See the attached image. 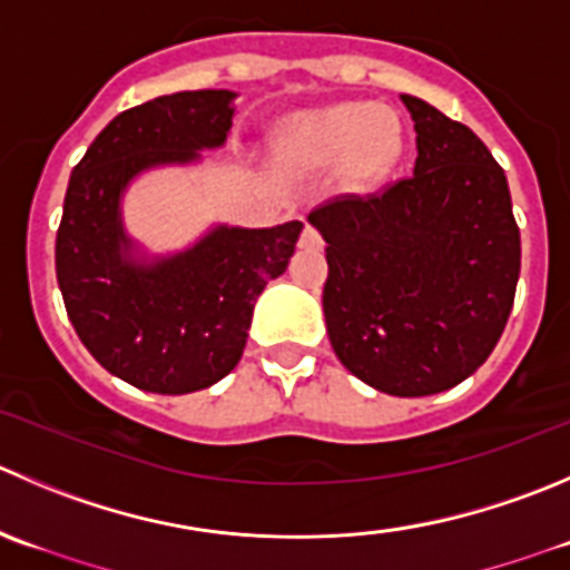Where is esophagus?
Returning <instances> with one entry per match:
<instances>
[{
    "label": "esophagus",
    "mask_w": 570,
    "mask_h": 570,
    "mask_svg": "<svg viewBox=\"0 0 570 570\" xmlns=\"http://www.w3.org/2000/svg\"><path fill=\"white\" fill-rule=\"evenodd\" d=\"M301 247H323V239H320V234L312 228V225H306V228H303Z\"/></svg>",
    "instance_id": "obj_1"
}]
</instances>
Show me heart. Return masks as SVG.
<instances>
[{
    "label": "heart",
    "mask_w": 570,
    "mask_h": 570,
    "mask_svg": "<svg viewBox=\"0 0 570 570\" xmlns=\"http://www.w3.org/2000/svg\"><path fill=\"white\" fill-rule=\"evenodd\" d=\"M297 150L317 164L347 161L358 184L390 167L397 150V125L379 105L342 102L317 110L297 125Z\"/></svg>",
    "instance_id": "heart-1"
}]
</instances>
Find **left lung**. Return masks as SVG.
Returning <instances> with one entry per match:
<instances>
[{
	"label": "left lung",
	"mask_w": 570,
	"mask_h": 570,
	"mask_svg": "<svg viewBox=\"0 0 570 570\" xmlns=\"http://www.w3.org/2000/svg\"><path fill=\"white\" fill-rule=\"evenodd\" d=\"M414 173L373 197H340L308 223L325 239L323 312L340 362L397 397L456 386L493 353L515 301L521 234L482 138L401 94Z\"/></svg>",
	"instance_id": "8db88e82"
}]
</instances>
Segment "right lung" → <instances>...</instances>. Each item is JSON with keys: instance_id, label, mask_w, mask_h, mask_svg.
Returning <instances> with one entry per match:
<instances>
[{"instance_id": "add662e5", "label": "right lung", "mask_w": 570, "mask_h": 570, "mask_svg": "<svg viewBox=\"0 0 570 570\" xmlns=\"http://www.w3.org/2000/svg\"><path fill=\"white\" fill-rule=\"evenodd\" d=\"M239 97L178 91L121 110L71 169L55 269L77 336L138 390L186 395L239 364L253 306L286 273L303 223L214 225L178 253H147L125 228L121 197L138 175L189 167L219 150Z\"/></svg>"}]
</instances>
